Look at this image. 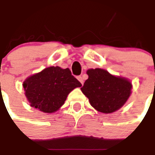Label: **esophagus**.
<instances>
[{"label":"esophagus","mask_w":155,"mask_h":155,"mask_svg":"<svg viewBox=\"0 0 155 155\" xmlns=\"http://www.w3.org/2000/svg\"><path fill=\"white\" fill-rule=\"evenodd\" d=\"M78 81H79L80 83H82V84H83V78L82 76H78Z\"/></svg>","instance_id":"34e87169"}]
</instances>
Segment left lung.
<instances>
[{
	"label": "left lung",
	"instance_id": "1",
	"mask_svg": "<svg viewBox=\"0 0 155 155\" xmlns=\"http://www.w3.org/2000/svg\"><path fill=\"white\" fill-rule=\"evenodd\" d=\"M87 73L88 78L81 90L95 109L111 114L119 109L128 100L132 88L129 81L111 75L100 68L89 69Z\"/></svg>",
	"mask_w": 155,
	"mask_h": 155
}]
</instances>
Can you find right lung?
Listing matches in <instances>:
<instances>
[{
	"label": "right lung",
	"instance_id": "obj_1",
	"mask_svg": "<svg viewBox=\"0 0 155 155\" xmlns=\"http://www.w3.org/2000/svg\"><path fill=\"white\" fill-rule=\"evenodd\" d=\"M82 84L69 68L50 67L29 77L24 83L25 94L31 107L51 114L64 104L69 93Z\"/></svg>",
	"mask_w": 155,
	"mask_h": 155
}]
</instances>
